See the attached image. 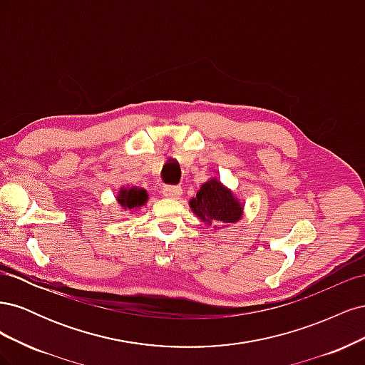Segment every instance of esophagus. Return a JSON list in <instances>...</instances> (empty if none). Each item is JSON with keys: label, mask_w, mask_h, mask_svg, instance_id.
<instances>
[{"label": "esophagus", "mask_w": 365, "mask_h": 365, "mask_svg": "<svg viewBox=\"0 0 365 365\" xmlns=\"http://www.w3.org/2000/svg\"><path fill=\"white\" fill-rule=\"evenodd\" d=\"M182 189L180 185H164L163 187V195L165 197H178L181 196Z\"/></svg>", "instance_id": "obj_1"}]
</instances>
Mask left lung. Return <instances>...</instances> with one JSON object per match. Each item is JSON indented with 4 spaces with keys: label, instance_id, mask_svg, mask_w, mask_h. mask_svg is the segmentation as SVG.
<instances>
[{
    "label": "left lung",
    "instance_id": "left-lung-1",
    "mask_svg": "<svg viewBox=\"0 0 365 365\" xmlns=\"http://www.w3.org/2000/svg\"><path fill=\"white\" fill-rule=\"evenodd\" d=\"M192 212L210 224H233L242 216V205L217 180L201 185L196 197L190 201Z\"/></svg>",
    "mask_w": 365,
    "mask_h": 365
}]
</instances>
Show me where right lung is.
Wrapping results in <instances>:
<instances>
[{"label": "right lung", "mask_w": 365, "mask_h": 365, "mask_svg": "<svg viewBox=\"0 0 365 365\" xmlns=\"http://www.w3.org/2000/svg\"><path fill=\"white\" fill-rule=\"evenodd\" d=\"M118 204L126 210H134L141 207L148 201V193L145 189H137V187H128V189H121L117 196Z\"/></svg>", "instance_id": "add662e5"}]
</instances>
